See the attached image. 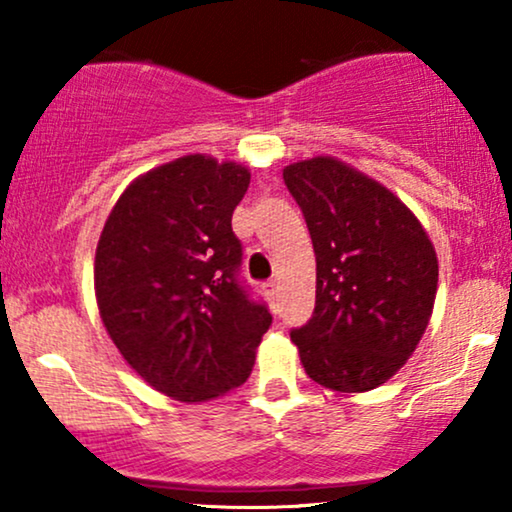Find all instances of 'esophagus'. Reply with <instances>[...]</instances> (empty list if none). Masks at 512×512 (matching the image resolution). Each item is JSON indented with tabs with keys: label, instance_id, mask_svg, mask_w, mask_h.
Listing matches in <instances>:
<instances>
[{
	"label": "esophagus",
	"instance_id": "esophagus-1",
	"mask_svg": "<svg viewBox=\"0 0 512 512\" xmlns=\"http://www.w3.org/2000/svg\"><path fill=\"white\" fill-rule=\"evenodd\" d=\"M276 289H279V284H276L274 279H272V281H267V284L262 286L264 296H267V298H272V301H274V296H276Z\"/></svg>",
	"mask_w": 512,
	"mask_h": 512
}]
</instances>
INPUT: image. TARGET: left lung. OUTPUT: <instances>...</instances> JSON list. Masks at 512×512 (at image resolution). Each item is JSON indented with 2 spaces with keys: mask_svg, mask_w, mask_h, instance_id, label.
<instances>
[{
  "mask_svg": "<svg viewBox=\"0 0 512 512\" xmlns=\"http://www.w3.org/2000/svg\"><path fill=\"white\" fill-rule=\"evenodd\" d=\"M315 250V310L291 332L317 385L368 392L407 363L438 291V257L414 211L378 180L315 156L284 168Z\"/></svg>",
  "mask_w": 512,
  "mask_h": 512,
  "instance_id": "obj_1",
  "label": "left lung"
}]
</instances>
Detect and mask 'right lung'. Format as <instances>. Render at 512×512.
<instances>
[{
	"mask_svg": "<svg viewBox=\"0 0 512 512\" xmlns=\"http://www.w3.org/2000/svg\"><path fill=\"white\" fill-rule=\"evenodd\" d=\"M248 185L240 163L180 156L129 182L98 240L105 330L144 383L180 402L243 385L272 325L236 279L243 248L231 216Z\"/></svg>",
	"mask_w": 512,
	"mask_h": 512,
	"instance_id": "obj_1",
	"label": "right lung"
}]
</instances>
